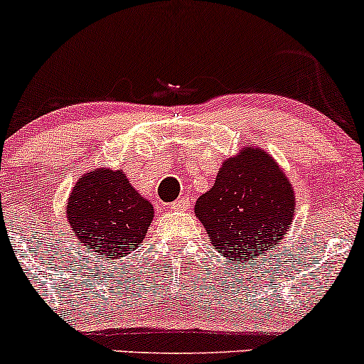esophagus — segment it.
<instances>
[{"label": "esophagus", "instance_id": "obj_1", "mask_svg": "<svg viewBox=\"0 0 364 364\" xmlns=\"http://www.w3.org/2000/svg\"><path fill=\"white\" fill-rule=\"evenodd\" d=\"M188 207H190V200L186 197H183L179 198V200L171 203L169 209L174 210V213H185V210H188Z\"/></svg>", "mask_w": 364, "mask_h": 364}]
</instances>
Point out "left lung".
<instances>
[{
    "instance_id": "obj_1",
    "label": "left lung",
    "mask_w": 364,
    "mask_h": 364,
    "mask_svg": "<svg viewBox=\"0 0 364 364\" xmlns=\"http://www.w3.org/2000/svg\"><path fill=\"white\" fill-rule=\"evenodd\" d=\"M195 215L228 261L254 264L290 230L294 186L266 150L249 143L223 162L213 188L195 203Z\"/></svg>"
}]
</instances>
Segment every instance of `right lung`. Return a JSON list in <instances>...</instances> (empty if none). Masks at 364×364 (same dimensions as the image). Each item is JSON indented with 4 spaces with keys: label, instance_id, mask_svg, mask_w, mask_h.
<instances>
[{
    "label": "right lung",
    "instance_id": "right-lung-1",
    "mask_svg": "<svg viewBox=\"0 0 364 364\" xmlns=\"http://www.w3.org/2000/svg\"><path fill=\"white\" fill-rule=\"evenodd\" d=\"M65 213L79 245L114 262L145 240L154 205L134 190L124 171L97 167L77 179Z\"/></svg>",
    "mask_w": 364,
    "mask_h": 364
}]
</instances>
